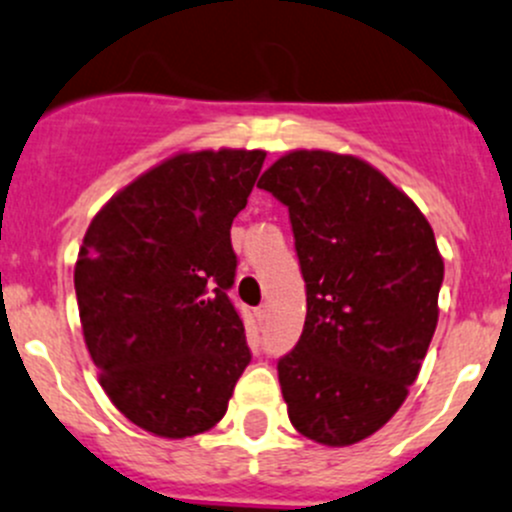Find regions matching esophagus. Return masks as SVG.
Segmentation results:
<instances>
[{
    "label": "esophagus",
    "instance_id": "obj_1",
    "mask_svg": "<svg viewBox=\"0 0 512 512\" xmlns=\"http://www.w3.org/2000/svg\"><path fill=\"white\" fill-rule=\"evenodd\" d=\"M268 315H271V310H268V305H266V303L258 305V308H256V318L261 320V323H263V320H268Z\"/></svg>",
    "mask_w": 512,
    "mask_h": 512
}]
</instances>
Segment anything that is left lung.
I'll list each match as a JSON object with an SVG mask.
<instances>
[{
  "instance_id": "1",
  "label": "left lung",
  "mask_w": 512,
  "mask_h": 512,
  "mask_svg": "<svg viewBox=\"0 0 512 512\" xmlns=\"http://www.w3.org/2000/svg\"><path fill=\"white\" fill-rule=\"evenodd\" d=\"M258 187L288 207L305 281L303 335L278 360L295 429L350 446L409 394L439 323L444 258L419 207L365 160L293 150Z\"/></svg>"
}]
</instances>
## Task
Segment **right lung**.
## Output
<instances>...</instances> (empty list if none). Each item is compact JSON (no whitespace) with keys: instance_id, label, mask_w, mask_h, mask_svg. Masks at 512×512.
<instances>
[{"instance_id":"right-lung-1","label":"right lung","mask_w":512,"mask_h":512,"mask_svg":"<svg viewBox=\"0 0 512 512\" xmlns=\"http://www.w3.org/2000/svg\"><path fill=\"white\" fill-rule=\"evenodd\" d=\"M263 150L179 152L93 217L73 283L100 387L135 426L165 439L209 431L251 362L231 305V221Z\"/></svg>"}]
</instances>
